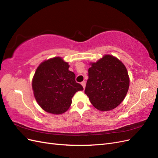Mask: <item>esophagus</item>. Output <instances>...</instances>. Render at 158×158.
Segmentation results:
<instances>
[{
	"label": "esophagus",
	"instance_id": "esophagus-1",
	"mask_svg": "<svg viewBox=\"0 0 158 158\" xmlns=\"http://www.w3.org/2000/svg\"><path fill=\"white\" fill-rule=\"evenodd\" d=\"M81 84H82V85L84 89L85 87V81H84V82H82V83H81Z\"/></svg>",
	"mask_w": 158,
	"mask_h": 158
}]
</instances>
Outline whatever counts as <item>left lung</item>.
I'll return each mask as SVG.
<instances>
[{
  "instance_id": "1",
  "label": "left lung",
  "mask_w": 158,
  "mask_h": 158,
  "mask_svg": "<svg viewBox=\"0 0 158 158\" xmlns=\"http://www.w3.org/2000/svg\"><path fill=\"white\" fill-rule=\"evenodd\" d=\"M84 92L93 106L102 111L116 108L126 97L130 79L122 62L111 55L91 63Z\"/></svg>"
}]
</instances>
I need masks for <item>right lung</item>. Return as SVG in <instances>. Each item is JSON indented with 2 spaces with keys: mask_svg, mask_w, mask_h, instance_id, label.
Returning <instances> with one entry per match:
<instances>
[{
  "mask_svg": "<svg viewBox=\"0 0 158 158\" xmlns=\"http://www.w3.org/2000/svg\"><path fill=\"white\" fill-rule=\"evenodd\" d=\"M69 64L60 56L46 60L37 68L32 89L39 106L47 113L59 114L69 109L76 92L84 89L76 82Z\"/></svg>",
  "mask_w": 158,
  "mask_h": 158,
  "instance_id": "right-lung-1",
  "label": "right lung"
}]
</instances>
